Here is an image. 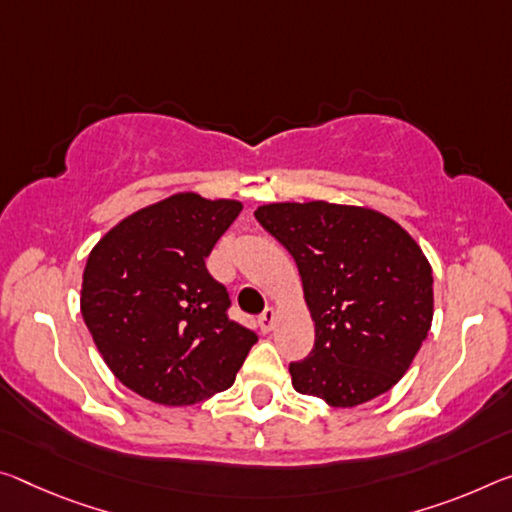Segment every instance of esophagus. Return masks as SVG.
<instances>
[{
  "instance_id": "obj_1",
  "label": "esophagus",
  "mask_w": 512,
  "mask_h": 512,
  "mask_svg": "<svg viewBox=\"0 0 512 512\" xmlns=\"http://www.w3.org/2000/svg\"><path fill=\"white\" fill-rule=\"evenodd\" d=\"M257 323H259V328H262V332H271L273 326H275V310H273V307H266V310L259 314Z\"/></svg>"
}]
</instances>
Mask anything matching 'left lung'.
Masks as SVG:
<instances>
[{
	"mask_svg": "<svg viewBox=\"0 0 512 512\" xmlns=\"http://www.w3.org/2000/svg\"><path fill=\"white\" fill-rule=\"evenodd\" d=\"M255 218L296 259L314 348L291 385L332 408L392 389L433 323L431 264L403 227L369 207L271 202Z\"/></svg>",
	"mask_w": 512,
	"mask_h": 512,
	"instance_id": "8db88e82",
	"label": "left lung"
}]
</instances>
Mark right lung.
<instances>
[{"instance_id":"right-lung-1","label":"right lung","mask_w":512,"mask_h":512,"mask_svg":"<svg viewBox=\"0 0 512 512\" xmlns=\"http://www.w3.org/2000/svg\"><path fill=\"white\" fill-rule=\"evenodd\" d=\"M239 200L173 193L129 214L95 243L81 280V316L113 376L159 405L225 392L257 342L227 319L230 296L205 259Z\"/></svg>"}]
</instances>
